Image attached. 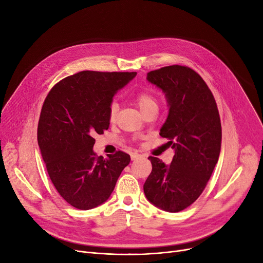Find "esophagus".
Masks as SVG:
<instances>
[{
  "mask_svg": "<svg viewBox=\"0 0 263 263\" xmlns=\"http://www.w3.org/2000/svg\"><path fill=\"white\" fill-rule=\"evenodd\" d=\"M142 157H143L142 155L134 153V154H132V155H131V160H132V161H135V160H137V159H141Z\"/></svg>",
  "mask_w": 263,
  "mask_h": 263,
  "instance_id": "1",
  "label": "esophagus"
}]
</instances>
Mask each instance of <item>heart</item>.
<instances>
[{
    "label": "heart",
    "instance_id": "b5f03b06",
    "mask_svg": "<svg viewBox=\"0 0 263 263\" xmlns=\"http://www.w3.org/2000/svg\"><path fill=\"white\" fill-rule=\"evenodd\" d=\"M133 102L137 106H139L141 112L144 115L147 114L148 112H150V110H154V109L158 110V106H159L157 97L154 93H151L150 91H147V90H142V91L136 92L133 96ZM117 112H118V104L115 102L110 103V105L108 107L109 121H114L116 119Z\"/></svg>",
    "mask_w": 263,
    "mask_h": 263
}]
</instances>
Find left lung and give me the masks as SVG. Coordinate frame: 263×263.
<instances>
[{"mask_svg":"<svg viewBox=\"0 0 263 263\" xmlns=\"http://www.w3.org/2000/svg\"><path fill=\"white\" fill-rule=\"evenodd\" d=\"M147 80L166 95L168 117L160 135L175 149L165 165L149 157L153 171L144 184L147 199L168 212L182 211L204 190L218 161L222 126L213 93L192 68L180 65L150 71Z\"/></svg>","mask_w":263,"mask_h":263,"instance_id":"obj_1","label":"left lung"}]
</instances>
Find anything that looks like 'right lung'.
<instances>
[{"label":"right lung","mask_w":263,"mask_h":263,"mask_svg":"<svg viewBox=\"0 0 263 263\" xmlns=\"http://www.w3.org/2000/svg\"><path fill=\"white\" fill-rule=\"evenodd\" d=\"M136 72L81 71L55 84L41 107L37 141L51 181L70 205L89 210L112 194L130 163L121 150L107 159L92 150L96 134L108 129L116 91Z\"/></svg>","instance_id":"1"}]
</instances>
